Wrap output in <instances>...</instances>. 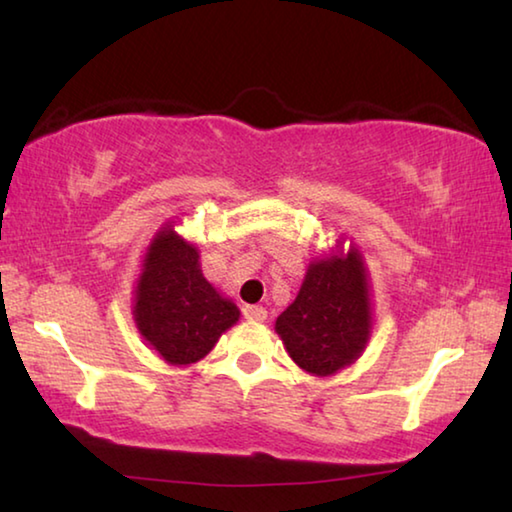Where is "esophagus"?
I'll return each mask as SVG.
<instances>
[{
    "label": "esophagus",
    "mask_w": 512,
    "mask_h": 512,
    "mask_svg": "<svg viewBox=\"0 0 512 512\" xmlns=\"http://www.w3.org/2000/svg\"><path fill=\"white\" fill-rule=\"evenodd\" d=\"M244 318L250 320V323H264L266 309L259 307V305H248V307H244Z\"/></svg>",
    "instance_id": "34e87169"
}]
</instances>
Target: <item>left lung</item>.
I'll list each match as a JSON object with an SVG mask.
<instances>
[{
    "instance_id": "1",
    "label": "left lung",
    "mask_w": 512,
    "mask_h": 512,
    "mask_svg": "<svg viewBox=\"0 0 512 512\" xmlns=\"http://www.w3.org/2000/svg\"><path fill=\"white\" fill-rule=\"evenodd\" d=\"M343 241H339L341 248ZM368 271L350 246L309 264L296 300L275 320V332L302 370L327 377L361 357L370 339Z\"/></svg>"
}]
</instances>
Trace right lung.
<instances>
[{
    "label": "right lung",
    "mask_w": 512,
    "mask_h": 512,
    "mask_svg": "<svg viewBox=\"0 0 512 512\" xmlns=\"http://www.w3.org/2000/svg\"><path fill=\"white\" fill-rule=\"evenodd\" d=\"M133 318L144 341L164 361L189 366L237 323L239 309L205 280L198 248L167 223L146 248Z\"/></svg>",
    "instance_id": "1"
}]
</instances>
